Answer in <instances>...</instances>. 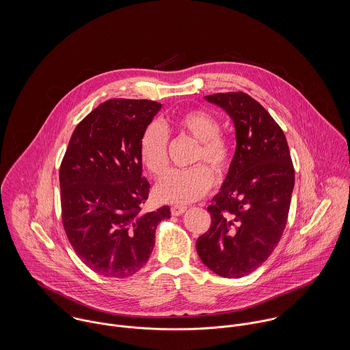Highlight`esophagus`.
I'll use <instances>...</instances> for the list:
<instances>
[{
    "instance_id": "1",
    "label": "esophagus",
    "mask_w": 350,
    "mask_h": 350,
    "mask_svg": "<svg viewBox=\"0 0 350 350\" xmlns=\"http://www.w3.org/2000/svg\"><path fill=\"white\" fill-rule=\"evenodd\" d=\"M186 210H187V207H186V206H182V204H174V206L171 207V214H172V215H180V214H183Z\"/></svg>"
}]
</instances>
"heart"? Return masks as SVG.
Segmentation results:
<instances>
[{
    "label": "heart",
    "mask_w": 350,
    "mask_h": 350,
    "mask_svg": "<svg viewBox=\"0 0 350 350\" xmlns=\"http://www.w3.org/2000/svg\"><path fill=\"white\" fill-rule=\"evenodd\" d=\"M175 129L198 143L193 161L210 165L224 176L233 161L232 142L219 133L218 120L204 110H190L174 121ZM139 154L150 175L160 178L168 168V136L157 122L150 124L140 139ZM205 164L189 170H174L156 186V196L163 202L183 204L200 200L214 182V174Z\"/></svg>",
    "instance_id": "obj_1"
}]
</instances>
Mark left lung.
Listing matches in <instances>:
<instances>
[{
    "instance_id": "1",
    "label": "left lung",
    "mask_w": 350,
    "mask_h": 350,
    "mask_svg": "<svg viewBox=\"0 0 350 350\" xmlns=\"http://www.w3.org/2000/svg\"><path fill=\"white\" fill-rule=\"evenodd\" d=\"M204 100L222 107L236 128V152L219 193L211 200L208 230L197 240L202 262L222 278L257 269L284 232L295 171L282 128L247 93Z\"/></svg>"
}]
</instances>
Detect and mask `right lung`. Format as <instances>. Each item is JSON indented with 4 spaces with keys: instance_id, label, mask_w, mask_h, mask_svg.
<instances>
[{
    "instance_id": "add662e5",
    "label": "right lung",
    "mask_w": 350,
    "mask_h": 350,
    "mask_svg": "<svg viewBox=\"0 0 350 350\" xmlns=\"http://www.w3.org/2000/svg\"><path fill=\"white\" fill-rule=\"evenodd\" d=\"M161 103L114 98L75 128L60 164L62 221L81 260L105 278L139 272L168 206L144 213L150 182L142 175L140 139Z\"/></svg>"
}]
</instances>
